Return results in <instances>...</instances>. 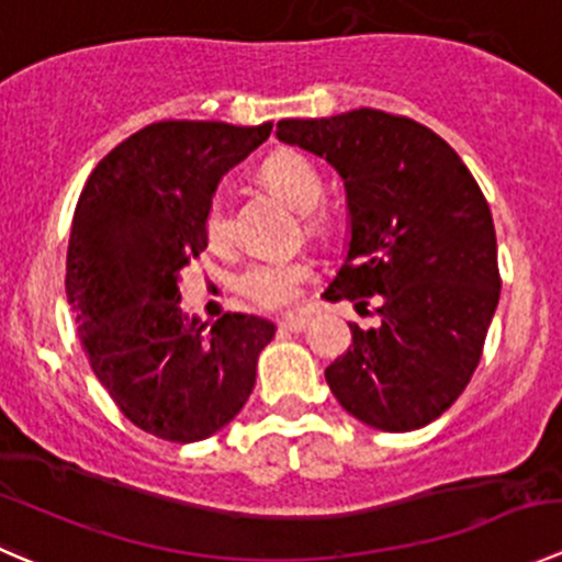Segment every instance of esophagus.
<instances>
[{"mask_svg":"<svg viewBox=\"0 0 562 562\" xmlns=\"http://www.w3.org/2000/svg\"><path fill=\"white\" fill-rule=\"evenodd\" d=\"M279 327H281V330L300 333V330H305V327H308V316H303V314H289V316H283V319L279 322Z\"/></svg>","mask_w":562,"mask_h":562,"instance_id":"obj_1","label":"esophagus"}]
</instances>
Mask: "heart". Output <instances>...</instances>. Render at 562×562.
Instances as JSON below:
<instances>
[{"mask_svg": "<svg viewBox=\"0 0 562 562\" xmlns=\"http://www.w3.org/2000/svg\"><path fill=\"white\" fill-rule=\"evenodd\" d=\"M262 180L281 193L292 207L305 213L308 229L319 232L322 221L314 215L322 199V177L316 166L297 149L281 147L262 160ZM204 232L213 246H226L232 240V210L221 193H215L204 215ZM314 279V262L305 257H262L254 259L237 276V289L251 303L262 308H286L294 303L305 281Z\"/></svg>", "mask_w": 562, "mask_h": 562, "instance_id": "obj_1", "label": "heart"}]
</instances>
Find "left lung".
Here are the masks:
<instances>
[{
    "label": "left lung",
    "instance_id": "left-lung-1",
    "mask_svg": "<svg viewBox=\"0 0 562 562\" xmlns=\"http://www.w3.org/2000/svg\"><path fill=\"white\" fill-rule=\"evenodd\" d=\"M276 136L325 158L347 188L349 240L325 297L380 300V327L325 369L349 415L382 431L440 418L468 387L499 300L492 210L451 144L380 109L281 120Z\"/></svg>",
    "mask_w": 562,
    "mask_h": 562
}]
</instances>
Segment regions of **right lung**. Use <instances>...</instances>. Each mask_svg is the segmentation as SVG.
Listing matches in <instances>:
<instances>
[{
	"instance_id": "obj_1",
	"label": "right lung",
	"mask_w": 562,
	"mask_h": 562,
	"mask_svg": "<svg viewBox=\"0 0 562 562\" xmlns=\"http://www.w3.org/2000/svg\"><path fill=\"white\" fill-rule=\"evenodd\" d=\"M273 131L164 120L92 169L68 243V303L94 376L147 435L199 442L229 424L257 382L270 322L224 314L204 336L180 308V270L207 248L221 175Z\"/></svg>"
}]
</instances>
